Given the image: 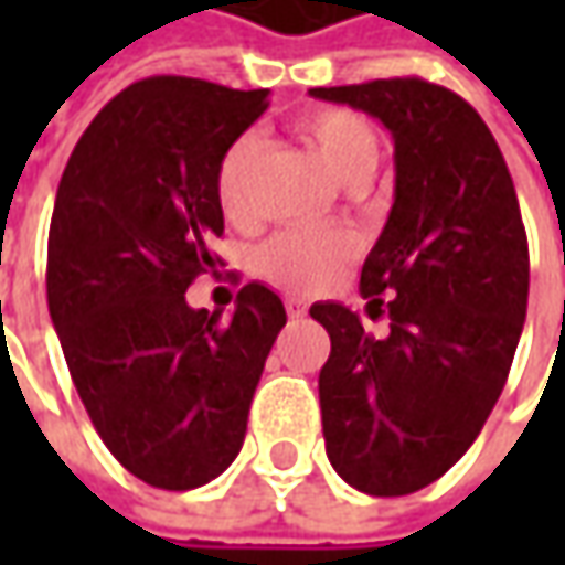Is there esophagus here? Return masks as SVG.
Listing matches in <instances>:
<instances>
[{
    "label": "esophagus",
    "instance_id": "1",
    "mask_svg": "<svg viewBox=\"0 0 565 565\" xmlns=\"http://www.w3.org/2000/svg\"><path fill=\"white\" fill-rule=\"evenodd\" d=\"M286 311L292 317H305L308 311V301L301 298V295H286Z\"/></svg>",
    "mask_w": 565,
    "mask_h": 565
}]
</instances>
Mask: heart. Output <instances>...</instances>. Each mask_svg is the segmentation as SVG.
Masks as SVG:
<instances>
[{
	"label": "heart",
	"mask_w": 565,
	"mask_h": 565,
	"mask_svg": "<svg viewBox=\"0 0 565 565\" xmlns=\"http://www.w3.org/2000/svg\"><path fill=\"white\" fill-rule=\"evenodd\" d=\"M298 135L323 166L349 185H364L380 163L374 125L352 109H315L298 119ZM260 143L254 135L232 141L216 169V198L232 223L248 226L254 206V163ZM359 257V238L345 228H286L254 254L257 273L282 292L315 295L333 286Z\"/></svg>",
	"instance_id": "heart-1"
}]
</instances>
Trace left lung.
Segmentation results:
<instances>
[{"label": "left lung", "mask_w": 565, "mask_h": 565, "mask_svg": "<svg viewBox=\"0 0 565 565\" xmlns=\"http://www.w3.org/2000/svg\"><path fill=\"white\" fill-rule=\"evenodd\" d=\"M311 97L374 116L396 147V201L361 267L367 311L390 315V333H364L333 301L311 317L330 333L317 380L330 462L361 493L405 497L466 456L507 386L529 238L500 147L449 87L377 77Z\"/></svg>", "instance_id": "8db88e82"}]
</instances>
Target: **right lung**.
<instances>
[{"mask_svg":"<svg viewBox=\"0 0 565 565\" xmlns=\"http://www.w3.org/2000/svg\"><path fill=\"white\" fill-rule=\"evenodd\" d=\"M267 106V90L143 77L99 109L58 182L50 317L99 440L150 488H201L232 466L286 327L260 282L242 286L232 317L185 301L223 264L210 248L220 160Z\"/></svg>","mask_w":565,"mask_h":565,"instance_id":"right-lung-1","label":"right lung"}]
</instances>
